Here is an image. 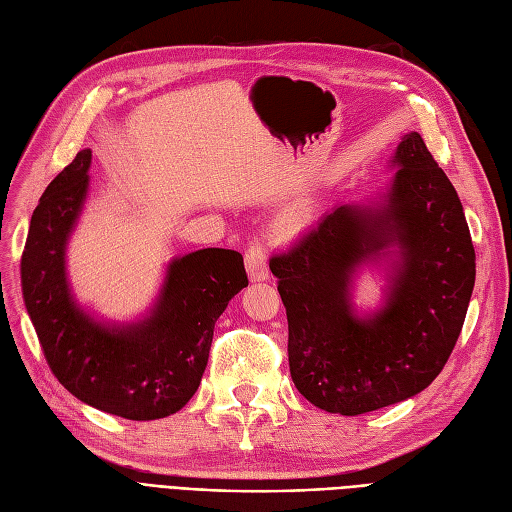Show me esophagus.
<instances>
[{
    "instance_id": "34e87169",
    "label": "esophagus",
    "mask_w": 512,
    "mask_h": 512,
    "mask_svg": "<svg viewBox=\"0 0 512 512\" xmlns=\"http://www.w3.org/2000/svg\"><path fill=\"white\" fill-rule=\"evenodd\" d=\"M245 271H248L250 281H264L269 279V267H267V254L260 241H254L248 252H245Z\"/></svg>"
}]
</instances>
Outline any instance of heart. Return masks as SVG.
Segmentation results:
<instances>
[{
  "label": "heart",
  "mask_w": 512,
  "mask_h": 512,
  "mask_svg": "<svg viewBox=\"0 0 512 512\" xmlns=\"http://www.w3.org/2000/svg\"><path fill=\"white\" fill-rule=\"evenodd\" d=\"M309 220H311L309 209L303 205H296L277 220V224L273 226V235L281 241H292L305 231Z\"/></svg>",
  "instance_id": "b5f03b06"
}]
</instances>
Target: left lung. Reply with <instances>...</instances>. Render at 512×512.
<instances>
[{
    "label": "left lung",
    "mask_w": 512,
    "mask_h": 512,
    "mask_svg": "<svg viewBox=\"0 0 512 512\" xmlns=\"http://www.w3.org/2000/svg\"><path fill=\"white\" fill-rule=\"evenodd\" d=\"M390 184L326 214L271 258L288 315L290 375L317 409L362 415L419 394L447 364L477 262L460 197L419 133L398 144ZM381 268L382 305L360 312L353 281Z\"/></svg>",
    "instance_id": "obj_1"
}]
</instances>
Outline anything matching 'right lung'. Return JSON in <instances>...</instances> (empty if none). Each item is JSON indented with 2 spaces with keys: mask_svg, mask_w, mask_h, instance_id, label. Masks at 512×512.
<instances>
[{
  "mask_svg": "<svg viewBox=\"0 0 512 512\" xmlns=\"http://www.w3.org/2000/svg\"><path fill=\"white\" fill-rule=\"evenodd\" d=\"M91 150H80L35 207L21 286L46 362L78 400L135 421L161 419L195 396L214 326L248 286L243 256L207 248L175 256L146 315L108 322L78 303L67 279V243L88 197Z\"/></svg>",
  "mask_w": 512,
  "mask_h": 512,
  "instance_id": "right-lung-1",
  "label": "right lung"
}]
</instances>
